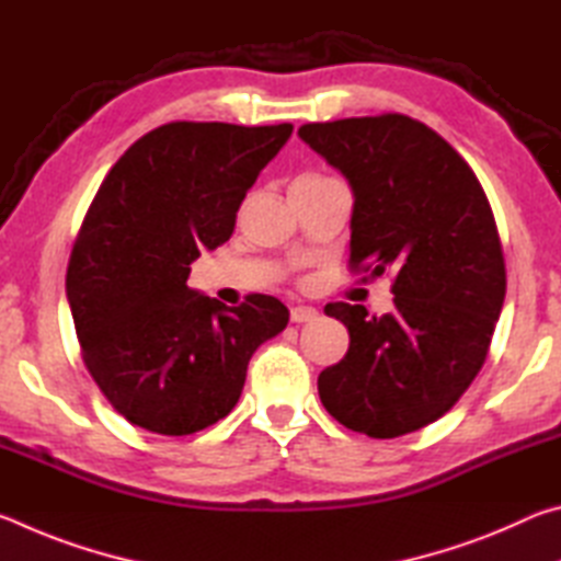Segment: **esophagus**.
Masks as SVG:
<instances>
[{
  "instance_id": "1",
  "label": "esophagus",
  "mask_w": 561,
  "mask_h": 561,
  "mask_svg": "<svg viewBox=\"0 0 561 561\" xmlns=\"http://www.w3.org/2000/svg\"><path fill=\"white\" fill-rule=\"evenodd\" d=\"M289 317L294 324H307V321H314L319 317V311L314 307H291Z\"/></svg>"
}]
</instances>
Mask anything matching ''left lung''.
Listing matches in <instances>:
<instances>
[{
    "label": "left lung",
    "mask_w": 561,
    "mask_h": 561,
    "mask_svg": "<svg viewBox=\"0 0 561 561\" xmlns=\"http://www.w3.org/2000/svg\"><path fill=\"white\" fill-rule=\"evenodd\" d=\"M299 138L354 193L351 270L393 272V311L327 304L348 351L319 374L341 425L398 438L438 421L485 364L505 301V257L485 190L458 150L401 113L307 123Z\"/></svg>",
    "instance_id": "8db88e82"
}]
</instances>
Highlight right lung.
Instances as JSON below:
<instances>
[{"label":"right lung","instance_id":"add662e5","mask_svg":"<svg viewBox=\"0 0 561 561\" xmlns=\"http://www.w3.org/2000/svg\"><path fill=\"white\" fill-rule=\"evenodd\" d=\"M294 126L175 121L108 170L76 237L69 299L83 364L138 428L190 435L240 401L247 364L289 321L279 299L240 307L187 287L190 264L232 237L237 210Z\"/></svg>","mask_w":561,"mask_h":561}]
</instances>
